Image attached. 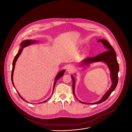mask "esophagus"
Masks as SVG:
<instances>
[{
    "label": "esophagus",
    "instance_id": "1",
    "mask_svg": "<svg viewBox=\"0 0 132 132\" xmlns=\"http://www.w3.org/2000/svg\"><path fill=\"white\" fill-rule=\"evenodd\" d=\"M66 70H67V71L68 72H73V71H74L75 68H74V67H73L72 65H68V66H67Z\"/></svg>",
    "mask_w": 132,
    "mask_h": 132
}]
</instances>
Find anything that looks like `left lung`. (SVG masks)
<instances>
[{
	"instance_id": "left-lung-1",
	"label": "left lung",
	"mask_w": 132,
	"mask_h": 132,
	"mask_svg": "<svg viewBox=\"0 0 132 132\" xmlns=\"http://www.w3.org/2000/svg\"><path fill=\"white\" fill-rule=\"evenodd\" d=\"M98 42H101L104 46L106 48V51L103 52L100 54L98 55L97 56L94 57H88L83 61L84 64H87L90 63L98 61H104L106 64L108 65L109 69L111 72V78L112 81V84L109 89L108 92L105 93L102 99L96 103H86L88 104H101L105 100L108 99V97L110 95V94L115 89L117 85L118 82V72L119 71V66L117 60L116 52L115 51L114 48H113L111 44L109 43L106 40L100 39L98 40ZM72 92L73 95L75 96V80L74 79L73 76H72ZM76 97V96H75ZM82 104H85V103L79 101Z\"/></svg>"
}]
</instances>
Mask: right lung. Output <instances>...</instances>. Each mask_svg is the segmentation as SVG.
<instances>
[{"instance_id":"1","label":"right lung","mask_w":132,"mask_h":132,"mask_svg":"<svg viewBox=\"0 0 132 132\" xmlns=\"http://www.w3.org/2000/svg\"><path fill=\"white\" fill-rule=\"evenodd\" d=\"M35 43V41H33V40H24L23 42H22L21 44V48L19 50V51L18 52V53L16 54V56H15L14 59V60H13V62H12V75H11V78H12V85H13V86L14 87V85L13 82V71H14V67H15V65L16 60H17V59L18 58L19 56H20V55L21 54L22 52L23 48L26 47V46H28V45H30V44H33V43ZM64 72H65V70H62V71H60V72L56 76V78H55V81L54 84L53 92H54V87H55V84H56V82L57 80H58L59 79H60V77L64 75ZM14 88H15V87H14ZM17 92L18 93L19 96H20V98H21V99H22V100L24 101H25V102H27L26 100H24V99H23L22 97H21L20 96V95L19 94V93L18 92ZM52 94H53V93H52ZM46 102V101H44V102Z\"/></svg>"}]
</instances>
